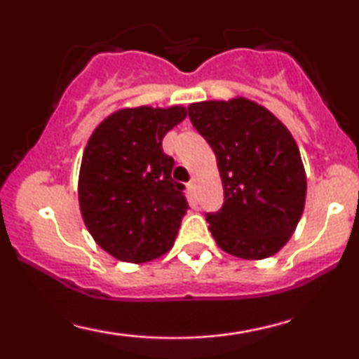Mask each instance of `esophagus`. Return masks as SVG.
<instances>
[{"mask_svg": "<svg viewBox=\"0 0 359 359\" xmlns=\"http://www.w3.org/2000/svg\"><path fill=\"white\" fill-rule=\"evenodd\" d=\"M187 189H189V191H191V192H194V189H196V182H194V180H192V182H189V184H187Z\"/></svg>", "mask_w": 359, "mask_h": 359, "instance_id": "obj_1", "label": "esophagus"}]
</instances>
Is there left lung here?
Listing matches in <instances>:
<instances>
[{
  "label": "left lung",
  "instance_id": "obj_1",
  "mask_svg": "<svg viewBox=\"0 0 359 359\" xmlns=\"http://www.w3.org/2000/svg\"><path fill=\"white\" fill-rule=\"evenodd\" d=\"M189 118L216 154L224 204L208 214L217 246L243 259L278 253L302 217L307 175L297 142L248 97L192 102Z\"/></svg>",
  "mask_w": 359,
  "mask_h": 359
}]
</instances>
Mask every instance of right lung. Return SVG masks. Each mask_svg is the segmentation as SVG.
Segmentation results:
<instances>
[{
    "label": "right lung",
    "instance_id": "right-lung-1",
    "mask_svg": "<svg viewBox=\"0 0 359 359\" xmlns=\"http://www.w3.org/2000/svg\"><path fill=\"white\" fill-rule=\"evenodd\" d=\"M187 116L185 106L121 108L104 118L82 155L79 208L86 228L111 257L147 263L174 246L189 209L174 158L162 140Z\"/></svg>",
    "mask_w": 359,
    "mask_h": 359
}]
</instances>
